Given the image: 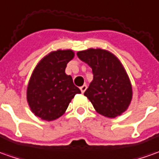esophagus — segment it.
Masks as SVG:
<instances>
[{
  "label": "esophagus",
  "mask_w": 159,
  "mask_h": 159,
  "mask_svg": "<svg viewBox=\"0 0 159 159\" xmlns=\"http://www.w3.org/2000/svg\"><path fill=\"white\" fill-rule=\"evenodd\" d=\"M80 89H81V92L84 94L85 92V90L87 89V85L86 84H84L82 87H80Z\"/></svg>",
  "instance_id": "1"
}]
</instances>
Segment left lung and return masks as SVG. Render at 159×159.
Segmentation results:
<instances>
[{
    "mask_svg": "<svg viewBox=\"0 0 159 159\" xmlns=\"http://www.w3.org/2000/svg\"><path fill=\"white\" fill-rule=\"evenodd\" d=\"M77 57L93 72V80L84 92L100 115L109 118L121 116L132 99V85L123 63L106 49L88 48Z\"/></svg>",
    "mask_w": 159,
    "mask_h": 159,
    "instance_id": "left-lung-1",
    "label": "left lung"
}]
</instances>
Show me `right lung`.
<instances>
[{
  "mask_svg": "<svg viewBox=\"0 0 159 159\" xmlns=\"http://www.w3.org/2000/svg\"><path fill=\"white\" fill-rule=\"evenodd\" d=\"M75 57L72 49H57L43 57L31 74L27 87L30 111L46 121L59 118L81 90L67 75V63Z\"/></svg>",
  "mask_w": 159,
  "mask_h": 159,
  "instance_id": "right-lung-1",
  "label": "right lung"
}]
</instances>
